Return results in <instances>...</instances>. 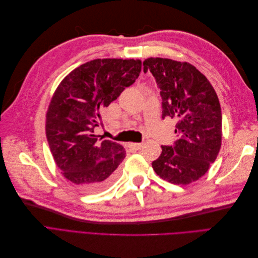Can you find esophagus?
I'll use <instances>...</instances> for the list:
<instances>
[{
  "mask_svg": "<svg viewBox=\"0 0 258 258\" xmlns=\"http://www.w3.org/2000/svg\"><path fill=\"white\" fill-rule=\"evenodd\" d=\"M128 147L132 148V150H141V148L143 147V144L142 143H129L128 144Z\"/></svg>",
  "mask_w": 258,
  "mask_h": 258,
  "instance_id": "1",
  "label": "esophagus"
}]
</instances>
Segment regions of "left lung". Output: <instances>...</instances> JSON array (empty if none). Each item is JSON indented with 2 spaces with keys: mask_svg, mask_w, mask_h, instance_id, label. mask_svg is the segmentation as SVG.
<instances>
[{
  "mask_svg": "<svg viewBox=\"0 0 258 258\" xmlns=\"http://www.w3.org/2000/svg\"><path fill=\"white\" fill-rule=\"evenodd\" d=\"M160 88L162 118L173 119L176 141L161 146L152 166L165 181L187 185L204 176L215 161L222 145V111L216 92L207 77L188 62L147 58Z\"/></svg>",
  "mask_w": 258,
  "mask_h": 258,
  "instance_id": "left-lung-1",
  "label": "left lung"
}]
</instances>
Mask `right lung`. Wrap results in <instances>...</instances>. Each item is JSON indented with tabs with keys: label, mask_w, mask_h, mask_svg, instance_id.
<instances>
[{
	"label": "right lung",
	"mask_w": 258,
	"mask_h": 258,
	"mask_svg": "<svg viewBox=\"0 0 258 258\" xmlns=\"http://www.w3.org/2000/svg\"><path fill=\"white\" fill-rule=\"evenodd\" d=\"M141 66L139 59L91 60L70 72L53 92L46 138L62 175L85 192L103 190L118 176L126 151L93 134L102 123L101 111L136 82Z\"/></svg>",
	"instance_id": "obj_1"
}]
</instances>
